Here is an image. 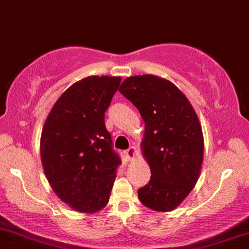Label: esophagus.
I'll return each instance as SVG.
<instances>
[{
    "label": "esophagus",
    "instance_id": "esophagus-1",
    "mask_svg": "<svg viewBox=\"0 0 249 249\" xmlns=\"http://www.w3.org/2000/svg\"><path fill=\"white\" fill-rule=\"evenodd\" d=\"M136 152H137L136 148H135V146H130L129 149L125 150L124 155H125V157H127L128 160H131V159H134L135 156H136Z\"/></svg>",
    "mask_w": 249,
    "mask_h": 249
}]
</instances>
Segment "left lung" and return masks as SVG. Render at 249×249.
Instances as JSON below:
<instances>
[{
	"label": "left lung",
	"mask_w": 249,
	"mask_h": 249,
	"mask_svg": "<svg viewBox=\"0 0 249 249\" xmlns=\"http://www.w3.org/2000/svg\"><path fill=\"white\" fill-rule=\"evenodd\" d=\"M145 124L142 141L151 179L139 198L155 211H172L185 199L201 172L203 135L198 118L173 83L153 75L131 76L119 89Z\"/></svg>",
	"instance_id": "8db88e82"
}]
</instances>
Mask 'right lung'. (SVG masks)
I'll return each instance as SVG.
<instances>
[{
    "label": "right lung",
    "mask_w": 249,
    "mask_h": 249,
    "mask_svg": "<svg viewBox=\"0 0 249 249\" xmlns=\"http://www.w3.org/2000/svg\"><path fill=\"white\" fill-rule=\"evenodd\" d=\"M120 77L90 76L63 92L42 128L40 153L54 193L79 213L108 203L121 158L113 150L105 112Z\"/></svg>",
    "instance_id": "obj_1"
}]
</instances>
